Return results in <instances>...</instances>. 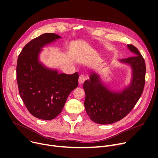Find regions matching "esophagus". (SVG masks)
<instances>
[{"label":"esophagus","mask_w":158,"mask_h":158,"mask_svg":"<svg viewBox=\"0 0 158 158\" xmlns=\"http://www.w3.org/2000/svg\"><path fill=\"white\" fill-rule=\"evenodd\" d=\"M85 81V77L83 75H81L79 77V85H82Z\"/></svg>","instance_id":"34e87169"}]
</instances>
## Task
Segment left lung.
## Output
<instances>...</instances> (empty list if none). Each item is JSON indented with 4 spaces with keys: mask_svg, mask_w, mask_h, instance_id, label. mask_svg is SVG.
Instances as JSON below:
<instances>
[{
    "mask_svg": "<svg viewBox=\"0 0 158 158\" xmlns=\"http://www.w3.org/2000/svg\"><path fill=\"white\" fill-rule=\"evenodd\" d=\"M127 47L135 56L119 61L131 67L132 79L128 86L120 92L110 90L94 72H90L89 79L84 82L85 109L90 119L97 123L110 124L123 118L133 109L143 93L145 60L136 47L129 44Z\"/></svg>",
    "mask_w": 158,
    "mask_h": 158,
    "instance_id": "8db88e82",
    "label": "left lung"
}]
</instances>
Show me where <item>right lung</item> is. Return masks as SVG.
Returning a JSON list of instances; mask_svg holds the SVG:
<instances>
[{
  "label": "right lung",
  "instance_id": "add662e5",
  "mask_svg": "<svg viewBox=\"0 0 158 158\" xmlns=\"http://www.w3.org/2000/svg\"><path fill=\"white\" fill-rule=\"evenodd\" d=\"M61 37L45 33L32 40L20 53L16 65V81L19 94L29 113L46 120L61 112L66 99L78 86L79 75L59 73L39 61L42 47Z\"/></svg>",
  "mask_w": 158,
  "mask_h": 158
}]
</instances>
